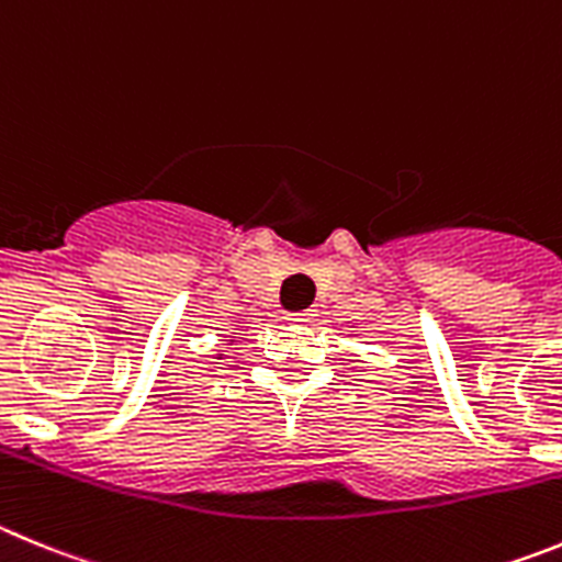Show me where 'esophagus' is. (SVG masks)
Wrapping results in <instances>:
<instances>
[{"label":"esophagus","mask_w":562,"mask_h":562,"mask_svg":"<svg viewBox=\"0 0 562 562\" xmlns=\"http://www.w3.org/2000/svg\"><path fill=\"white\" fill-rule=\"evenodd\" d=\"M316 316V313L313 311H302V313H288V322H311V318Z\"/></svg>","instance_id":"esophagus-1"}]
</instances>
